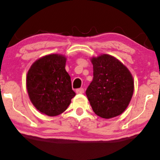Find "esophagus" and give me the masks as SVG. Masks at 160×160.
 <instances>
[{
  "mask_svg": "<svg viewBox=\"0 0 160 160\" xmlns=\"http://www.w3.org/2000/svg\"><path fill=\"white\" fill-rule=\"evenodd\" d=\"M75 92H76L77 94H83L84 93V88H81L76 89V90H75Z\"/></svg>",
  "mask_w": 160,
  "mask_h": 160,
  "instance_id": "1",
  "label": "esophagus"
}]
</instances>
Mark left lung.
Returning a JSON list of instances; mask_svg holds the SVG:
<instances>
[{
    "instance_id": "obj_1",
    "label": "left lung",
    "mask_w": 160,
    "mask_h": 160,
    "mask_svg": "<svg viewBox=\"0 0 160 160\" xmlns=\"http://www.w3.org/2000/svg\"><path fill=\"white\" fill-rule=\"evenodd\" d=\"M93 65L92 82L86 95L92 110L105 119L121 114L130 104L134 82L132 74L121 61L108 54L91 59Z\"/></svg>"
}]
</instances>
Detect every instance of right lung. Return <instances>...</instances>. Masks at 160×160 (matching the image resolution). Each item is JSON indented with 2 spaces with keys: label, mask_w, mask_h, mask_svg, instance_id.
<instances>
[{
  "label": "right lung",
  "mask_w": 160,
  "mask_h": 160,
  "mask_svg": "<svg viewBox=\"0 0 160 160\" xmlns=\"http://www.w3.org/2000/svg\"><path fill=\"white\" fill-rule=\"evenodd\" d=\"M66 57L49 54L36 60L27 72V85L30 100L42 114L50 117L64 112L75 93L66 70Z\"/></svg>",
  "instance_id": "obj_1"
}]
</instances>
